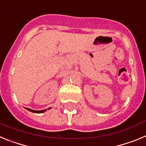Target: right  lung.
Listing matches in <instances>:
<instances>
[{
  "label": "right lung",
  "mask_w": 146,
  "mask_h": 146,
  "mask_svg": "<svg viewBox=\"0 0 146 146\" xmlns=\"http://www.w3.org/2000/svg\"><path fill=\"white\" fill-rule=\"evenodd\" d=\"M25 109L29 110V111L32 112V113H42L47 110H31V109H30V108H25ZM49 109H50V108H49Z\"/></svg>",
  "instance_id": "add662e5"
}]
</instances>
